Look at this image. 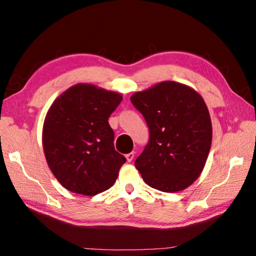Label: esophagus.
I'll return each instance as SVG.
<instances>
[{
	"instance_id": "1",
	"label": "esophagus",
	"mask_w": 256,
	"mask_h": 256,
	"mask_svg": "<svg viewBox=\"0 0 256 256\" xmlns=\"http://www.w3.org/2000/svg\"><path fill=\"white\" fill-rule=\"evenodd\" d=\"M134 156H136V152H130L126 156H125V157H126V160H128V162H131L132 160H133V158H134Z\"/></svg>"
}]
</instances>
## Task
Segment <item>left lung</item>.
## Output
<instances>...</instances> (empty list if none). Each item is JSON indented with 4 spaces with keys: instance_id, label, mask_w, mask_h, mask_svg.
<instances>
[{
    "instance_id": "8db88e82",
    "label": "left lung",
    "mask_w": 256,
    "mask_h": 256,
    "mask_svg": "<svg viewBox=\"0 0 256 256\" xmlns=\"http://www.w3.org/2000/svg\"><path fill=\"white\" fill-rule=\"evenodd\" d=\"M148 124V144L136 160L146 184L180 192L198 180L211 148L212 124L201 94L175 81L160 82L132 94Z\"/></svg>"
}]
</instances>
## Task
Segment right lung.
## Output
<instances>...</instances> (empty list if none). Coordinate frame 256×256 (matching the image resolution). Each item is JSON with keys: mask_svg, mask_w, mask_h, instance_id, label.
Instances as JSON below:
<instances>
[{"mask_svg": "<svg viewBox=\"0 0 256 256\" xmlns=\"http://www.w3.org/2000/svg\"><path fill=\"white\" fill-rule=\"evenodd\" d=\"M122 94L90 84H78L52 104L42 126L47 164L60 185L92 196L114 185L126 162L114 148L108 118Z\"/></svg>", "mask_w": 256, "mask_h": 256, "instance_id": "obj_1", "label": "right lung"}]
</instances>
